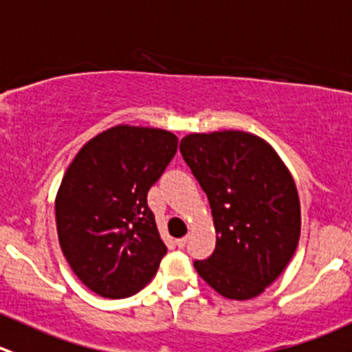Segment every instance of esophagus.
<instances>
[{"mask_svg":"<svg viewBox=\"0 0 352 352\" xmlns=\"http://www.w3.org/2000/svg\"><path fill=\"white\" fill-rule=\"evenodd\" d=\"M187 241H189V237H182V239H177V245H179V248H180V249H182V248H186Z\"/></svg>","mask_w":352,"mask_h":352,"instance_id":"obj_1","label":"esophagus"}]
</instances>
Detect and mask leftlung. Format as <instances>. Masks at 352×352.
Returning a JSON list of instances; mask_svg holds the SVG:
<instances>
[{
    "label": "left lung",
    "mask_w": 352,
    "mask_h": 352,
    "mask_svg": "<svg viewBox=\"0 0 352 352\" xmlns=\"http://www.w3.org/2000/svg\"><path fill=\"white\" fill-rule=\"evenodd\" d=\"M180 153L213 214L217 245L194 268L218 294L256 298L298 248L301 204L287 166L258 135L241 131L189 134Z\"/></svg>",
    "instance_id": "1"
}]
</instances>
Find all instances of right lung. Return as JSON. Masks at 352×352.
Segmentation results:
<instances>
[{"label":"right lung","mask_w":352,"mask_h":352,"mask_svg":"<svg viewBox=\"0 0 352 352\" xmlns=\"http://www.w3.org/2000/svg\"><path fill=\"white\" fill-rule=\"evenodd\" d=\"M163 129L117 125L82 146L65 172L54 211L60 248L78 280L122 299L156 275L166 245L148 190L177 153Z\"/></svg>","instance_id":"add662e5"}]
</instances>
